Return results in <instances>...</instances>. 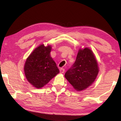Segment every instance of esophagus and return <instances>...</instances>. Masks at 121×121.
<instances>
[{
  "instance_id": "obj_1",
  "label": "esophagus",
  "mask_w": 121,
  "mask_h": 121,
  "mask_svg": "<svg viewBox=\"0 0 121 121\" xmlns=\"http://www.w3.org/2000/svg\"><path fill=\"white\" fill-rule=\"evenodd\" d=\"M65 69H63V68H61V69H60V73H65Z\"/></svg>"
}]
</instances>
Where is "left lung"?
<instances>
[{
  "label": "left lung",
  "mask_w": 121,
  "mask_h": 121,
  "mask_svg": "<svg viewBox=\"0 0 121 121\" xmlns=\"http://www.w3.org/2000/svg\"><path fill=\"white\" fill-rule=\"evenodd\" d=\"M99 68L93 53L90 48L79 49L72 67L67 71L65 76L77 91L87 88L95 81Z\"/></svg>",
  "instance_id": "1"
}]
</instances>
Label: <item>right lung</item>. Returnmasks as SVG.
<instances>
[{
    "label": "right lung",
    "mask_w": 121,
    "mask_h": 121,
    "mask_svg": "<svg viewBox=\"0 0 121 121\" xmlns=\"http://www.w3.org/2000/svg\"><path fill=\"white\" fill-rule=\"evenodd\" d=\"M51 46L42 44L26 59L24 67L26 79L32 85L40 89L59 73L54 61L50 56Z\"/></svg>",
    "instance_id": "add662e5"
}]
</instances>
